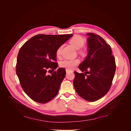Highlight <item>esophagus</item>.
Listing matches in <instances>:
<instances>
[{
	"label": "esophagus",
	"mask_w": 131,
	"mask_h": 131,
	"mask_svg": "<svg viewBox=\"0 0 131 131\" xmlns=\"http://www.w3.org/2000/svg\"><path fill=\"white\" fill-rule=\"evenodd\" d=\"M66 73H68V72H70V70H67V69H66Z\"/></svg>",
	"instance_id": "1"
}]
</instances>
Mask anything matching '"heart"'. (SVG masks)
<instances>
[{"label":"heart","mask_w":131,"mask_h":131,"mask_svg":"<svg viewBox=\"0 0 131 131\" xmlns=\"http://www.w3.org/2000/svg\"><path fill=\"white\" fill-rule=\"evenodd\" d=\"M70 43L74 46L77 49L79 54L82 56H85L87 54V50L84 48H83L85 44L84 39L79 35H75L70 40ZM62 46L59 47L56 51V56L57 57H60ZM80 63V60L79 59H65L62 61L60 63L61 67L65 68L67 70H72L75 66Z\"/></svg>","instance_id":"1"}]
</instances>
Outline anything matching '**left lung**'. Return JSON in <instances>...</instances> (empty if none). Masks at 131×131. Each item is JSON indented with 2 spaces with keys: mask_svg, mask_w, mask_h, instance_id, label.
<instances>
[{
  "mask_svg": "<svg viewBox=\"0 0 131 131\" xmlns=\"http://www.w3.org/2000/svg\"><path fill=\"white\" fill-rule=\"evenodd\" d=\"M87 34L89 36L88 54L79 66L82 72H74L73 85L81 98L92 102L100 99L109 91L116 71V63L111 47L104 39L93 33Z\"/></svg>",
  "mask_w": 131,
  "mask_h": 131,
  "instance_id": "8db88e82",
  "label": "left lung"
}]
</instances>
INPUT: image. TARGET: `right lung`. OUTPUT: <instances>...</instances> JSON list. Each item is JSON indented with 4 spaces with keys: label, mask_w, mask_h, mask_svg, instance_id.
Masks as SVG:
<instances>
[{
    "label": "right lung",
    "mask_w": 131,
    "mask_h": 131,
    "mask_svg": "<svg viewBox=\"0 0 131 131\" xmlns=\"http://www.w3.org/2000/svg\"><path fill=\"white\" fill-rule=\"evenodd\" d=\"M73 34L33 37L19 50L16 72L25 93L33 101L46 104L58 94L66 71L58 67L56 51ZM51 69L54 72L48 75Z\"/></svg>",
    "instance_id": "1"
}]
</instances>
